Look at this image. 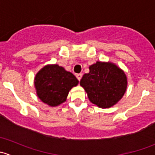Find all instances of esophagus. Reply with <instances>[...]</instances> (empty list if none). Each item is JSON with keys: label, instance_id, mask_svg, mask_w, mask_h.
Wrapping results in <instances>:
<instances>
[{"label": "esophagus", "instance_id": "1", "mask_svg": "<svg viewBox=\"0 0 155 155\" xmlns=\"http://www.w3.org/2000/svg\"><path fill=\"white\" fill-rule=\"evenodd\" d=\"M82 77V73H79V74H76V78H77V79L79 81L81 80Z\"/></svg>", "mask_w": 155, "mask_h": 155}]
</instances>
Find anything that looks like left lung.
Returning a JSON list of instances; mask_svg holds the SVG:
<instances>
[{"mask_svg": "<svg viewBox=\"0 0 155 155\" xmlns=\"http://www.w3.org/2000/svg\"><path fill=\"white\" fill-rule=\"evenodd\" d=\"M80 81L92 104L109 108L119 101L125 93L127 77L124 72L112 63L97 62L89 67Z\"/></svg>", "mask_w": 155, "mask_h": 155, "instance_id": "8db88e82", "label": "left lung"}]
</instances>
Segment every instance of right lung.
Instances as JSON below:
<instances>
[{"label":"right lung","instance_id":"add662e5","mask_svg":"<svg viewBox=\"0 0 155 155\" xmlns=\"http://www.w3.org/2000/svg\"><path fill=\"white\" fill-rule=\"evenodd\" d=\"M79 81L73 73L58 65H47L36 75L37 96L45 104L55 107L64 102L69 91Z\"/></svg>","mask_w":155,"mask_h":155}]
</instances>
